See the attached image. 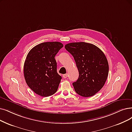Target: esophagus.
<instances>
[{
    "label": "esophagus",
    "mask_w": 132,
    "mask_h": 132,
    "mask_svg": "<svg viewBox=\"0 0 132 132\" xmlns=\"http://www.w3.org/2000/svg\"><path fill=\"white\" fill-rule=\"evenodd\" d=\"M68 74H67V73H66V74H64V75H63V77L64 78H67V77H68Z\"/></svg>",
    "instance_id": "obj_1"
}]
</instances>
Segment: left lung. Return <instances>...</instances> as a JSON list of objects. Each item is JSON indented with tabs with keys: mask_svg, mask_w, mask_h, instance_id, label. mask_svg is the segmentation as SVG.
<instances>
[{
	"mask_svg": "<svg viewBox=\"0 0 132 132\" xmlns=\"http://www.w3.org/2000/svg\"><path fill=\"white\" fill-rule=\"evenodd\" d=\"M72 55L79 72V77L72 85L77 94L90 97L103 87L108 75L109 65L102 51L94 44L75 42L65 45Z\"/></svg>",
	"mask_w": 132,
	"mask_h": 132,
	"instance_id": "obj_1",
	"label": "left lung"
}]
</instances>
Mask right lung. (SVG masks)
Returning a JSON list of instances; mask_svg holds the SVG:
<instances>
[{
    "instance_id": "add662e5",
    "label": "right lung",
    "mask_w": 132,
    "mask_h": 132,
    "mask_svg": "<svg viewBox=\"0 0 132 132\" xmlns=\"http://www.w3.org/2000/svg\"><path fill=\"white\" fill-rule=\"evenodd\" d=\"M63 47L59 42H44L34 47L26 56L24 65L25 81L41 96L48 97L57 91L62 77L57 72L55 57Z\"/></svg>"
}]
</instances>
